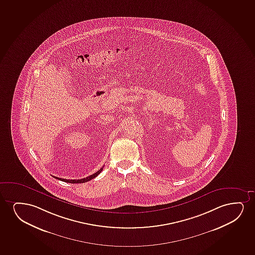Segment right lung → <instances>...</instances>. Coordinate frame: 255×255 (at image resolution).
<instances>
[{"mask_svg": "<svg viewBox=\"0 0 255 255\" xmlns=\"http://www.w3.org/2000/svg\"><path fill=\"white\" fill-rule=\"evenodd\" d=\"M103 168H101L100 170H98L96 173H94L93 175L87 176L86 178L78 179V180H67V179L60 178V177H56V176H53V177L58 179V180H60V181H62V182H70V183H83V182H88V181H91V180H93V178H95L96 176H98V175H100V172H101Z\"/></svg>", "mask_w": 255, "mask_h": 255, "instance_id": "obj_1", "label": "right lung"}]
</instances>
